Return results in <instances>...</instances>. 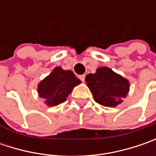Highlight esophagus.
Here are the masks:
<instances>
[{"mask_svg": "<svg viewBox=\"0 0 156 156\" xmlns=\"http://www.w3.org/2000/svg\"><path fill=\"white\" fill-rule=\"evenodd\" d=\"M85 76H86V75H80V80H81V81H83V82L85 81Z\"/></svg>", "mask_w": 156, "mask_h": 156, "instance_id": "esophagus-1", "label": "esophagus"}]
</instances>
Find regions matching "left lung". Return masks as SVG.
<instances>
[{"instance_id": "1", "label": "left lung", "mask_w": 156, "mask_h": 156, "mask_svg": "<svg viewBox=\"0 0 156 156\" xmlns=\"http://www.w3.org/2000/svg\"><path fill=\"white\" fill-rule=\"evenodd\" d=\"M85 81L94 101L106 107L120 104L129 91V81L107 67L97 69L95 74H88Z\"/></svg>"}]
</instances>
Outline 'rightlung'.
Returning <instances> with one entry per match:
<instances>
[{"label": "right lung", "instance_id": "1", "mask_svg": "<svg viewBox=\"0 0 156 156\" xmlns=\"http://www.w3.org/2000/svg\"><path fill=\"white\" fill-rule=\"evenodd\" d=\"M80 83L81 81L71 70H63L56 67L50 75L40 82L38 94L40 97L45 99L48 106H57L64 102L73 88Z\"/></svg>", "mask_w": 156, "mask_h": 156}]
</instances>
